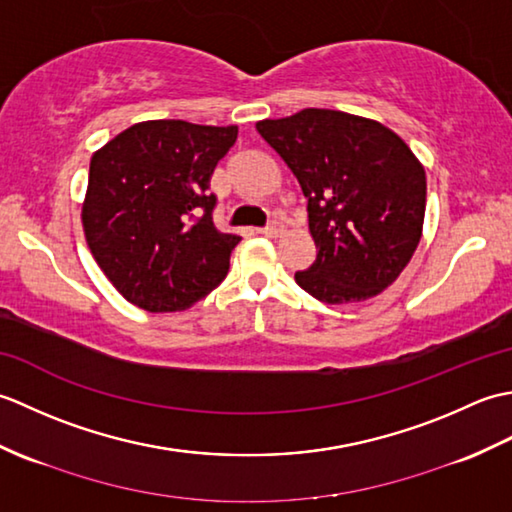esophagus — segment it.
Returning a JSON list of instances; mask_svg holds the SVG:
<instances>
[{
    "instance_id": "esophagus-1",
    "label": "esophagus",
    "mask_w": 512,
    "mask_h": 512,
    "mask_svg": "<svg viewBox=\"0 0 512 512\" xmlns=\"http://www.w3.org/2000/svg\"><path fill=\"white\" fill-rule=\"evenodd\" d=\"M259 233L266 235V237H279L281 233H284V224L273 222V224L266 226V228H259Z\"/></svg>"
}]
</instances>
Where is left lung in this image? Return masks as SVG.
<instances>
[{"mask_svg": "<svg viewBox=\"0 0 512 512\" xmlns=\"http://www.w3.org/2000/svg\"><path fill=\"white\" fill-rule=\"evenodd\" d=\"M255 127L308 198L317 259L297 284L332 306L394 284L420 244L427 204L424 167L405 140L372 118L317 107Z\"/></svg>", "mask_w": 512, "mask_h": 512, "instance_id": "8db88e82", "label": "left lung"}]
</instances>
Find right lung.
Segmentation results:
<instances>
[{
    "label": "right lung",
    "instance_id": "obj_1",
    "mask_svg": "<svg viewBox=\"0 0 512 512\" xmlns=\"http://www.w3.org/2000/svg\"><path fill=\"white\" fill-rule=\"evenodd\" d=\"M235 140L237 125L143 121L94 151L83 233L129 303L182 312L222 284L242 237L215 228L209 180Z\"/></svg>",
    "mask_w": 512,
    "mask_h": 512
}]
</instances>
